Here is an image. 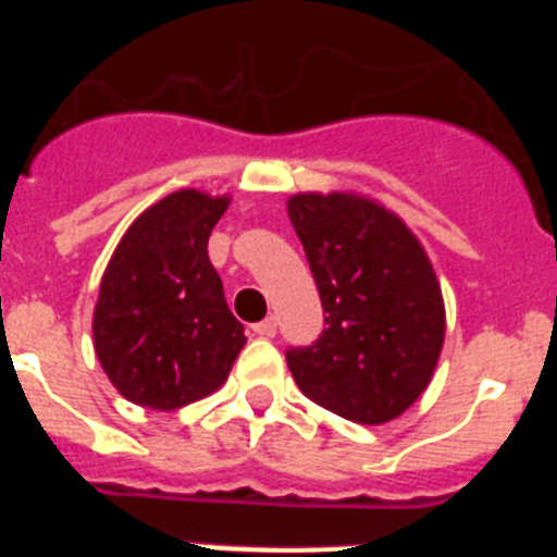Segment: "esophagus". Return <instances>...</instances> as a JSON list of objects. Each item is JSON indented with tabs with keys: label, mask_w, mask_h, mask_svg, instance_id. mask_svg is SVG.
<instances>
[{
	"label": "esophagus",
	"mask_w": 557,
	"mask_h": 557,
	"mask_svg": "<svg viewBox=\"0 0 557 557\" xmlns=\"http://www.w3.org/2000/svg\"><path fill=\"white\" fill-rule=\"evenodd\" d=\"M253 334H259V337H275V318H264L262 323H253Z\"/></svg>",
	"instance_id": "34e87169"
}]
</instances>
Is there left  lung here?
I'll return each instance as SVG.
<instances>
[{
	"label": "left lung",
	"mask_w": 557,
	"mask_h": 557,
	"mask_svg": "<svg viewBox=\"0 0 557 557\" xmlns=\"http://www.w3.org/2000/svg\"><path fill=\"white\" fill-rule=\"evenodd\" d=\"M307 250L326 329L289 348L301 393L357 424H387L432 382L446 309L430 256L407 223L354 191H298L287 200Z\"/></svg>",
	"instance_id": "8db88e82"
}]
</instances>
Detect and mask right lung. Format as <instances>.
<instances>
[{
    "label": "right lung",
    "instance_id": "1",
    "mask_svg": "<svg viewBox=\"0 0 557 557\" xmlns=\"http://www.w3.org/2000/svg\"><path fill=\"white\" fill-rule=\"evenodd\" d=\"M228 195L178 189L122 234L100 282L95 351L111 385L150 410H178L218 391L245 346L209 236Z\"/></svg>",
    "mask_w": 557,
    "mask_h": 557
}]
</instances>
